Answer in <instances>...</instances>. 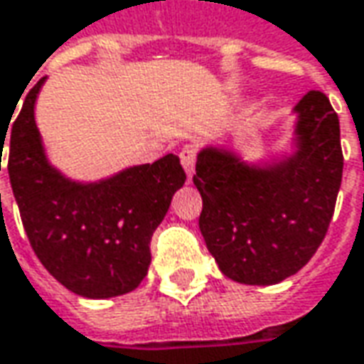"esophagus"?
I'll use <instances>...</instances> for the list:
<instances>
[{
	"label": "esophagus",
	"mask_w": 364,
	"mask_h": 364,
	"mask_svg": "<svg viewBox=\"0 0 364 364\" xmlns=\"http://www.w3.org/2000/svg\"><path fill=\"white\" fill-rule=\"evenodd\" d=\"M179 157H181V165L185 169V173L189 175V179L195 173V159H197V149L193 146H185L179 151Z\"/></svg>",
	"instance_id": "1"
}]
</instances>
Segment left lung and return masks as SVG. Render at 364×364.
<instances>
[{"label": "left lung", "mask_w": 364, "mask_h": 364, "mask_svg": "<svg viewBox=\"0 0 364 364\" xmlns=\"http://www.w3.org/2000/svg\"><path fill=\"white\" fill-rule=\"evenodd\" d=\"M296 151L248 165L203 147L193 183L203 197L200 235L226 278L272 286L311 260L331 223L343 177L339 118L319 90L296 104Z\"/></svg>", "instance_id": "left-lung-1"}]
</instances>
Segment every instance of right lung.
Listing matches in <instances>:
<instances>
[{
  "mask_svg": "<svg viewBox=\"0 0 364 364\" xmlns=\"http://www.w3.org/2000/svg\"><path fill=\"white\" fill-rule=\"evenodd\" d=\"M43 82L45 78L27 92L9 129L7 171L27 238L50 276L76 296L106 299L128 294L146 278L151 236L187 175L179 157L167 154L102 181L65 177L49 164L35 124Z\"/></svg>",
  "mask_w": 364,
  "mask_h": 364,
  "instance_id": "1",
  "label": "right lung"
}]
</instances>
